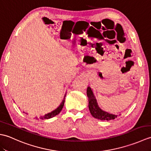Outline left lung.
<instances>
[{"mask_svg": "<svg viewBox=\"0 0 151 151\" xmlns=\"http://www.w3.org/2000/svg\"><path fill=\"white\" fill-rule=\"evenodd\" d=\"M87 96L88 97L89 101V110L91 115L93 117L100 120L110 121L112 119H115V118H117L118 116H120L121 115H115L102 110V109L99 106L97 99H96L93 92V89L89 87V86H88L87 88Z\"/></svg>", "mask_w": 151, "mask_h": 151, "instance_id": "obj_1", "label": "left lung"}]
</instances>
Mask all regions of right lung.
Wrapping results in <instances>:
<instances>
[{"mask_svg": "<svg viewBox=\"0 0 151 151\" xmlns=\"http://www.w3.org/2000/svg\"><path fill=\"white\" fill-rule=\"evenodd\" d=\"M65 95H66V93L65 95H64V97H63V99L62 100V102H61V104L58 106L55 110H54L53 111H50V112H49V113H47L46 114H45L44 115H41V116H40L39 118H37V117H36V119H50L52 118L54 116H56V115H57L58 114H60V112L62 111V108L63 107V105H64V102H65ZM24 112V111H23ZM26 114H28L26 113Z\"/></svg>", "mask_w": 151, "mask_h": 151, "instance_id": "add662e5", "label": "right lung"}]
</instances>
